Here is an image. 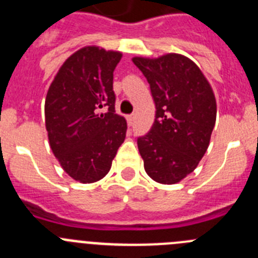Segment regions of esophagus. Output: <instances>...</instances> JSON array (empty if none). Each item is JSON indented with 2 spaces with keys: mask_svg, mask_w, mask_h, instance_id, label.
Segmentation results:
<instances>
[{
  "mask_svg": "<svg viewBox=\"0 0 258 258\" xmlns=\"http://www.w3.org/2000/svg\"><path fill=\"white\" fill-rule=\"evenodd\" d=\"M134 119H136V116H134V115H127L126 120H127V125H129V126H131V125H133Z\"/></svg>",
  "mask_w": 258,
  "mask_h": 258,
  "instance_id": "1",
  "label": "esophagus"
}]
</instances>
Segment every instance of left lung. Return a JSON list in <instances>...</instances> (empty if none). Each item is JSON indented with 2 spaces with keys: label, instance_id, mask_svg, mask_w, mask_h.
<instances>
[{
  "label": "left lung",
  "instance_id": "obj_1",
  "mask_svg": "<svg viewBox=\"0 0 258 258\" xmlns=\"http://www.w3.org/2000/svg\"><path fill=\"white\" fill-rule=\"evenodd\" d=\"M132 60L150 83L156 106L151 131L137 142L145 170L157 183L176 184L209 148L216 121L214 91L200 68L179 53Z\"/></svg>",
  "mask_w": 258,
  "mask_h": 258
}]
</instances>
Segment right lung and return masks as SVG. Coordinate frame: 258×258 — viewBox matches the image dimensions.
Returning <instances> with one entry per match:
<instances>
[{
    "instance_id": "right-lung-1",
    "label": "right lung",
    "mask_w": 258,
    "mask_h": 258,
    "mask_svg": "<svg viewBox=\"0 0 258 258\" xmlns=\"http://www.w3.org/2000/svg\"><path fill=\"white\" fill-rule=\"evenodd\" d=\"M121 57L119 51L83 47L66 58L47 92L49 146L66 174L79 183L101 180L125 139L126 120L115 113L112 91Z\"/></svg>"
}]
</instances>
